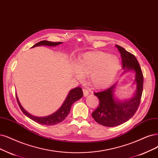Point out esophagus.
<instances>
[{"mask_svg": "<svg viewBox=\"0 0 158 158\" xmlns=\"http://www.w3.org/2000/svg\"><path fill=\"white\" fill-rule=\"evenodd\" d=\"M83 95H84L85 97L87 96H88V95L89 94V91L87 90L86 89H83Z\"/></svg>", "mask_w": 158, "mask_h": 158, "instance_id": "34e87169", "label": "esophagus"}]
</instances>
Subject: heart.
<instances>
[{"label": "heart", "mask_w": 158, "mask_h": 158, "mask_svg": "<svg viewBox=\"0 0 158 158\" xmlns=\"http://www.w3.org/2000/svg\"><path fill=\"white\" fill-rule=\"evenodd\" d=\"M77 69H73L74 75L83 80L89 75L90 84L96 89H103L111 83L120 68L119 58L106 52H88L81 56L76 63Z\"/></svg>", "instance_id": "obj_1"}]
</instances>
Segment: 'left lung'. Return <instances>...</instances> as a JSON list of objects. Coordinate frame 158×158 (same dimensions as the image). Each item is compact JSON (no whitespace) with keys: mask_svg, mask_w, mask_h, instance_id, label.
Here are the masks:
<instances>
[{"mask_svg":"<svg viewBox=\"0 0 158 158\" xmlns=\"http://www.w3.org/2000/svg\"><path fill=\"white\" fill-rule=\"evenodd\" d=\"M118 49L124 72L134 71V83L136 84L135 94L130 100L120 101L115 98L114 93L116 83L102 91L94 92L100 104L92 113V118L102 126L113 127L120 125L130 120L135 114L139 106L143 89V75L136 57L122 47L116 45Z\"/></svg>","mask_w":158,"mask_h":158,"instance_id":"1","label":"left lung"}]
</instances>
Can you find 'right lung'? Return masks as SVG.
Masks as SVG:
<instances>
[{
	"instance_id": "add662e5",
	"label": "right lung",
	"mask_w": 158,
	"mask_h": 158,
	"mask_svg": "<svg viewBox=\"0 0 158 158\" xmlns=\"http://www.w3.org/2000/svg\"><path fill=\"white\" fill-rule=\"evenodd\" d=\"M61 44H62V42H49V41L44 40L34 45H33L32 48H34V47L40 46V45L55 47L56 45H58ZM83 96V93L82 89H81V87H76V88L69 91L65 101L64 102L62 106L58 109L57 111H56L55 113H54L53 114H52L51 115L44 116V117H38V116H35L34 115H32L30 113H28L27 110H25L24 108L22 107L17 95H16V99L20 109H21L23 113H24L27 117H28L29 118H31V120H34V122H36L37 123H39L40 124L46 125V126H52V125L57 124L58 123H60L61 122H62L64 119H65L70 111V109H71L72 104L76 101L79 100V99L82 98Z\"/></svg>"
}]
</instances>
